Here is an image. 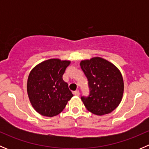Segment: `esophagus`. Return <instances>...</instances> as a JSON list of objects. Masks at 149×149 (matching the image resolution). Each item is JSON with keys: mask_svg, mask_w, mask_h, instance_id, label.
<instances>
[{"mask_svg": "<svg viewBox=\"0 0 149 149\" xmlns=\"http://www.w3.org/2000/svg\"><path fill=\"white\" fill-rule=\"evenodd\" d=\"M73 94H74L75 96H79V95H80V93H79V90H76V91H75Z\"/></svg>", "mask_w": 149, "mask_h": 149, "instance_id": "1", "label": "esophagus"}]
</instances>
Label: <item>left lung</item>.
Masks as SVG:
<instances>
[{"label":"left lung","mask_w":149,"mask_h":149,"mask_svg":"<svg viewBox=\"0 0 149 149\" xmlns=\"http://www.w3.org/2000/svg\"><path fill=\"white\" fill-rule=\"evenodd\" d=\"M88 79L89 95L81 97L86 108L96 115L112 112L123 99L124 82L119 69L107 60L94 57L80 63Z\"/></svg>","instance_id":"obj_1"}]
</instances>
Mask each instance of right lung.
<instances>
[{"mask_svg":"<svg viewBox=\"0 0 149 149\" xmlns=\"http://www.w3.org/2000/svg\"><path fill=\"white\" fill-rule=\"evenodd\" d=\"M69 61L58 58L40 63L30 71L27 80V94L33 108L46 117L61 113L73 94L63 79Z\"/></svg>","mask_w":149,"mask_h":149,"instance_id":"right-lung-1","label":"right lung"}]
</instances>
